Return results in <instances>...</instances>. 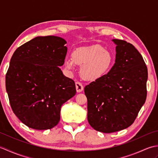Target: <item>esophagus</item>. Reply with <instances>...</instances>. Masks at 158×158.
<instances>
[{"mask_svg": "<svg viewBox=\"0 0 158 158\" xmlns=\"http://www.w3.org/2000/svg\"><path fill=\"white\" fill-rule=\"evenodd\" d=\"M75 85H76V90L77 92H81L83 90V88H83V85L80 82H76Z\"/></svg>", "mask_w": 158, "mask_h": 158, "instance_id": "34e87169", "label": "esophagus"}]
</instances>
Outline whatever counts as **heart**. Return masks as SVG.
Here are the masks:
<instances>
[{"instance_id": "b5f03b06", "label": "heart", "mask_w": 158, "mask_h": 158, "mask_svg": "<svg viewBox=\"0 0 158 158\" xmlns=\"http://www.w3.org/2000/svg\"><path fill=\"white\" fill-rule=\"evenodd\" d=\"M66 68L72 71L76 64L81 66V75L88 81H96L109 71L113 63V57L103 47L95 45L82 47L73 53V58L65 60Z\"/></svg>"}]
</instances>
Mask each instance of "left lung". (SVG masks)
I'll list each match as a JSON object with an SVG mask.
<instances>
[{
	"label": "left lung",
	"instance_id": "obj_1",
	"mask_svg": "<svg viewBox=\"0 0 158 158\" xmlns=\"http://www.w3.org/2000/svg\"><path fill=\"white\" fill-rule=\"evenodd\" d=\"M113 41L117 45L115 63L108 73L84 88L88 122L104 133L132 125L147 98L148 72L141 54L130 43Z\"/></svg>",
	"mask_w": 158,
	"mask_h": 158
}]
</instances>
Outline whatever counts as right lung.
<instances>
[{
    "label": "right lung",
    "instance_id": "1",
    "mask_svg": "<svg viewBox=\"0 0 158 158\" xmlns=\"http://www.w3.org/2000/svg\"><path fill=\"white\" fill-rule=\"evenodd\" d=\"M64 39L37 36L17 49L5 77L6 90L15 115L35 130H48L60 119L64 103L75 95V83L63 75L67 53Z\"/></svg>",
    "mask_w": 158,
    "mask_h": 158
}]
</instances>
